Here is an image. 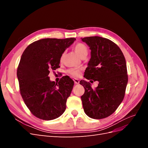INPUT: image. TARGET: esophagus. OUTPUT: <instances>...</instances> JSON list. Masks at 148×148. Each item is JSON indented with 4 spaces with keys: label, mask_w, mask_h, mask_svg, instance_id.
<instances>
[{
    "label": "esophagus",
    "mask_w": 148,
    "mask_h": 148,
    "mask_svg": "<svg viewBox=\"0 0 148 148\" xmlns=\"http://www.w3.org/2000/svg\"><path fill=\"white\" fill-rule=\"evenodd\" d=\"M73 81H74L75 84H79V80H78V79H74Z\"/></svg>",
    "instance_id": "34e87169"
}]
</instances>
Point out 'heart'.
Instances as JSON below:
<instances>
[{"label": "heart", "instance_id": "b5f03b06", "mask_svg": "<svg viewBox=\"0 0 148 148\" xmlns=\"http://www.w3.org/2000/svg\"><path fill=\"white\" fill-rule=\"evenodd\" d=\"M73 49L75 52L77 53L80 58L86 57L88 53V49L85 44L83 43H78L74 46ZM64 53L62 54L60 57V60H62L64 58ZM69 73L74 77H78L80 74V70L79 69H71L69 71Z\"/></svg>", "mask_w": 148, "mask_h": 148}]
</instances>
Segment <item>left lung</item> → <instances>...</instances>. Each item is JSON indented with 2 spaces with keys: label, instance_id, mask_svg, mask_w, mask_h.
Returning <instances> with one entry per match:
<instances>
[{
  "label": "left lung",
  "instance_id": "obj_1",
  "mask_svg": "<svg viewBox=\"0 0 148 148\" xmlns=\"http://www.w3.org/2000/svg\"><path fill=\"white\" fill-rule=\"evenodd\" d=\"M91 50V59L84 77L98 81L92 89L84 80L79 83L84 88L82 96L85 114L95 119L109 117L122 102L128 83L126 60L122 51L110 40L99 36L81 38Z\"/></svg>",
  "mask_w": 148,
  "mask_h": 148
}]
</instances>
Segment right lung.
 Wrapping results in <instances>:
<instances>
[{
	"instance_id": "add662e5",
	"label": "right lung",
	"mask_w": 148,
	"mask_h": 148,
	"mask_svg": "<svg viewBox=\"0 0 148 148\" xmlns=\"http://www.w3.org/2000/svg\"><path fill=\"white\" fill-rule=\"evenodd\" d=\"M76 39L46 38L26 48L17 69L20 90L26 106L36 117L51 120L62 115L74 85L68 76L51 82V70L59 68L60 57Z\"/></svg>"
}]
</instances>
